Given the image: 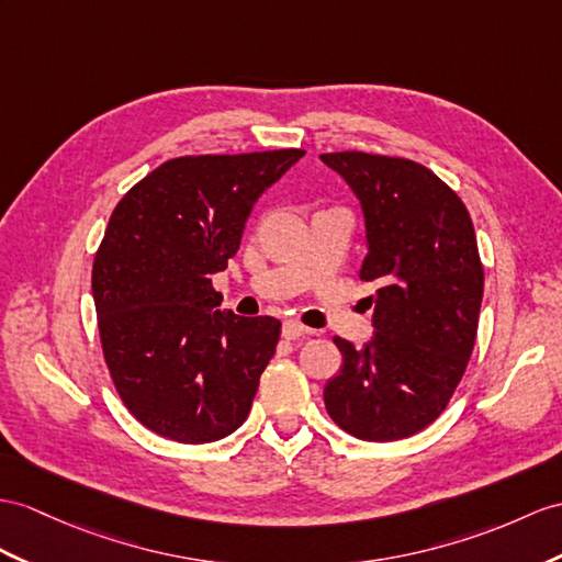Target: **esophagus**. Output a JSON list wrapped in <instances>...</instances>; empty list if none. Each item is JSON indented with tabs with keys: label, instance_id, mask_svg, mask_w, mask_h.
Segmentation results:
<instances>
[{
	"label": "esophagus",
	"instance_id": "1",
	"mask_svg": "<svg viewBox=\"0 0 562 562\" xmlns=\"http://www.w3.org/2000/svg\"><path fill=\"white\" fill-rule=\"evenodd\" d=\"M281 334H283L285 340H297V338H303L305 334H310V328H305L303 324L295 322V319H289V322H283Z\"/></svg>",
	"mask_w": 562,
	"mask_h": 562
}]
</instances>
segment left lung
Instances as JSON below:
<instances>
[{"label": "left lung", "instance_id": "8db88e82", "mask_svg": "<svg viewBox=\"0 0 562 562\" xmlns=\"http://www.w3.org/2000/svg\"><path fill=\"white\" fill-rule=\"evenodd\" d=\"M360 200L376 293L374 336L334 338L344 364L326 381V413L362 441L407 439L439 417L474 348L484 269L462 200L422 164L367 153L319 155Z\"/></svg>", "mask_w": 562, "mask_h": 562}]
</instances>
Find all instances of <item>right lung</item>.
I'll return each instance as SVG.
<instances>
[{
  "label": "right lung",
  "instance_id": "obj_1",
  "mask_svg": "<svg viewBox=\"0 0 562 562\" xmlns=\"http://www.w3.org/2000/svg\"><path fill=\"white\" fill-rule=\"evenodd\" d=\"M305 149L164 161L109 218L92 297L109 374L147 429L212 443L248 417L281 322L218 310L212 277L240 248L262 193Z\"/></svg>",
  "mask_w": 562,
  "mask_h": 562
}]
</instances>
